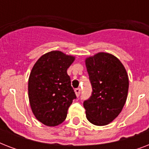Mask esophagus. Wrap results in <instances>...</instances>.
Listing matches in <instances>:
<instances>
[{
  "label": "esophagus",
  "mask_w": 149,
  "mask_h": 149,
  "mask_svg": "<svg viewBox=\"0 0 149 149\" xmlns=\"http://www.w3.org/2000/svg\"><path fill=\"white\" fill-rule=\"evenodd\" d=\"M75 93H76V95H77V97H78L79 96V94H80V89L79 88H77L75 90Z\"/></svg>",
  "instance_id": "obj_1"
}]
</instances>
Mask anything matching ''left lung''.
I'll list each match as a JSON object with an SVG mask.
<instances>
[{
  "label": "left lung",
  "instance_id": "8db88e82",
  "mask_svg": "<svg viewBox=\"0 0 149 149\" xmlns=\"http://www.w3.org/2000/svg\"><path fill=\"white\" fill-rule=\"evenodd\" d=\"M93 92L84 101L87 120L97 126L112 122L121 112L127 100L129 80L127 71L116 56L98 52L85 58Z\"/></svg>",
  "mask_w": 149,
  "mask_h": 149
}]
</instances>
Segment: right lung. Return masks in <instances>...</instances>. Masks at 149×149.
Wrapping results in <instances>:
<instances>
[{"mask_svg":"<svg viewBox=\"0 0 149 149\" xmlns=\"http://www.w3.org/2000/svg\"><path fill=\"white\" fill-rule=\"evenodd\" d=\"M75 58L53 50L41 56L30 72L28 90L31 109L36 119L46 126L62 124L77 97L67 74Z\"/></svg>","mask_w":149,"mask_h":149,"instance_id":"obj_1","label":"right lung"}]
</instances>
